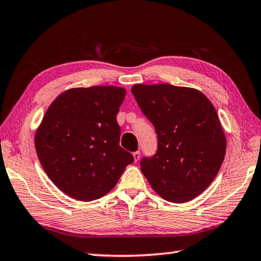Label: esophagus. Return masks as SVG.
Masks as SVG:
<instances>
[{"label": "esophagus", "mask_w": 261, "mask_h": 261, "mask_svg": "<svg viewBox=\"0 0 261 261\" xmlns=\"http://www.w3.org/2000/svg\"><path fill=\"white\" fill-rule=\"evenodd\" d=\"M134 158H135V162H138L140 158V151H135L134 152Z\"/></svg>", "instance_id": "esophagus-1"}]
</instances>
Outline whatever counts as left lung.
<instances>
[{
	"label": "left lung",
	"instance_id": "obj_1",
	"mask_svg": "<svg viewBox=\"0 0 261 261\" xmlns=\"http://www.w3.org/2000/svg\"><path fill=\"white\" fill-rule=\"evenodd\" d=\"M131 93L154 124L158 142L156 154L141 160V172L165 200H192L211 186L225 157L226 138L215 107L187 87L135 85Z\"/></svg>",
	"mask_w": 261,
	"mask_h": 261
}]
</instances>
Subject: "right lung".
<instances>
[{
    "label": "right lung",
    "mask_w": 261,
    "mask_h": 261,
    "mask_svg": "<svg viewBox=\"0 0 261 261\" xmlns=\"http://www.w3.org/2000/svg\"><path fill=\"white\" fill-rule=\"evenodd\" d=\"M125 89L95 86L64 91L46 111L35 147L44 171L61 191L91 201L113 189L135 161L120 146L116 114Z\"/></svg>",
    "instance_id": "1"
}]
</instances>
